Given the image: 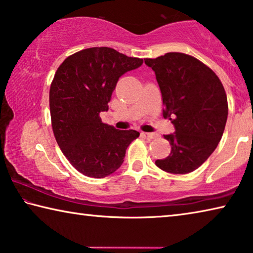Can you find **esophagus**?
Masks as SVG:
<instances>
[{"instance_id":"obj_1","label":"esophagus","mask_w":253,"mask_h":253,"mask_svg":"<svg viewBox=\"0 0 253 253\" xmlns=\"http://www.w3.org/2000/svg\"><path fill=\"white\" fill-rule=\"evenodd\" d=\"M145 135H146L147 138H149V139H155L158 137V134H156V132H146Z\"/></svg>"}]
</instances>
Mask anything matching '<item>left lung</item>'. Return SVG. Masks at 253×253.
<instances>
[{
	"label": "left lung",
	"instance_id": "8db88e82",
	"mask_svg": "<svg viewBox=\"0 0 253 253\" xmlns=\"http://www.w3.org/2000/svg\"><path fill=\"white\" fill-rule=\"evenodd\" d=\"M155 72L163 98V116L175 128L164 135L172 151L155 164L172 174L199 169L216 148L228 119V99L214 72L192 55L169 52L145 59Z\"/></svg>",
	"mask_w": 253,
	"mask_h": 253
}]
</instances>
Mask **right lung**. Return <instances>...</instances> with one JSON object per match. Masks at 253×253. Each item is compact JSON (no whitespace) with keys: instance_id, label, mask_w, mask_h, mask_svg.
Masks as SVG:
<instances>
[{"instance_id":"1","label":"right lung","mask_w":253,"mask_h":253,"mask_svg":"<svg viewBox=\"0 0 253 253\" xmlns=\"http://www.w3.org/2000/svg\"><path fill=\"white\" fill-rule=\"evenodd\" d=\"M108 46L90 48L68 57L55 72L50 88V114L55 140L81 174L101 178L121 168L126 149L139 136L101 122L99 114L117 81L143 65Z\"/></svg>"}]
</instances>
